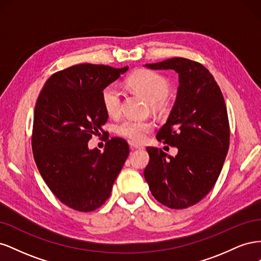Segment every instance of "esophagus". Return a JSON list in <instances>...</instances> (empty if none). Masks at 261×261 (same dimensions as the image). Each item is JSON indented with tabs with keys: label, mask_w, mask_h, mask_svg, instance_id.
I'll list each match as a JSON object with an SVG mask.
<instances>
[{
	"label": "esophagus",
	"mask_w": 261,
	"mask_h": 261,
	"mask_svg": "<svg viewBox=\"0 0 261 261\" xmlns=\"http://www.w3.org/2000/svg\"><path fill=\"white\" fill-rule=\"evenodd\" d=\"M129 147H130L132 149H143V148H144L143 145L135 144V143H133V141H129Z\"/></svg>",
	"instance_id": "1"
}]
</instances>
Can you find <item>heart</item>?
I'll list each match as a JSON object with an SVG mask.
<instances>
[{
  "label": "heart",
  "instance_id": "heart-1",
  "mask_svg": "<svg viewBox=\"0 0 261 261\" xmlns=\"http://www.w3.org/2000/svg\"><path fill=\"white\" fill-rule=\"evenodd\" d=\"M128 83L132 88L143 94L154 109L163 107L165 98L171 89L167 78L149 69L136 70L128 78ZM101 103L109 115L116 116L120 114L122 97L120 89L115 84H110L102 89ZM152 128L153 123L149 120L126 118L115 126V133L133 143H140Z\"/></svg>",
  "mask_w": 261,
  "mask_h": 261
}]
</instances>
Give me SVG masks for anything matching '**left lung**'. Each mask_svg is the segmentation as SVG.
Listing matches in <instances>:
<instances>
[{
	"label": "left lung",
	"mask_w": 261,
	"mask_h": 261,
	"mask_svg": "<svg viewBox=\"0 0 261 261\" xmlns=\"http://www.w3.org/2000/svg\"><path fill=\"white\" fill-rule=\"evenodd\" d=\"M151 69H174L179 86L176 101L156 139L177 147L175 156L147 147L150 160L144 175L152 196L171 209H184L206 196L222 170L230 146V124L223 94L209 70L198 62L173 58Z\"/></svg>",
	"instance_id": "1"
}]
</instances>
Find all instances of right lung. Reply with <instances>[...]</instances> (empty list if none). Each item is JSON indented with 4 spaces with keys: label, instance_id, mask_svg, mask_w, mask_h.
<instances>
[{
    "label": "right lung",
    "instance_id": "add662e5",
    "mask_svg": "<svg viewBox=\"0 0 261 261\" xmlns=\"http://www.w3.org/2000/svg\"><path fill=\"white\" fill-rule=\"evenodd\" d=\"M127 69L70 66L54 73L38 97L31 136L37 168L54 196L74 210L101 207L127 159L129 147L121 137L107 138L103 152L88 149L109 117L101 91Z\"/></svg>",
    "mask_w": 261,
    "mask_h": 261
}]
</instances>
